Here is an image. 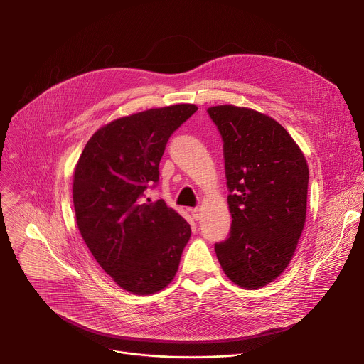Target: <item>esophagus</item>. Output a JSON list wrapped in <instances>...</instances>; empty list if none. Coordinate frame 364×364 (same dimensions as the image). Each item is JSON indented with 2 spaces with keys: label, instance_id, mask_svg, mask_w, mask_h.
<instances>
[{
  "label": "esophagus",
  "instance_id": "esophagus-1",
  "mask_svg": "<svg viewBox=\"0 0 364 364\" xmlns=\"http://www.w3.org/2000/svg\"><path fill=\"white\" fill-rule=\"evenodd\" d=\"M191 212V216L196 219V220H200L201 219V209H198V207H194V209H190Z\"/></svg>",
  "mask_w": 364,
  "mask_h": 364
}]
</instances>
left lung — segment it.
<instances>
[{
  "label": "left lung",
  "mask_w": 364,
  "mask_h": 364,
  "mask_svg": "<svg viewBox=\"0 0 364 364\" xmlns=\"http://www.w3.org/2000/svg\"><path fill=\"white\" fill-rule=\"evenodd\" d=\"M223 138L232 229L215 250L226 277L257 289L289 265L306 218L308 166L274 118L245 107L207 109Z\"/></svg>",
  "instance_id": "left-lung-1"
}]
</instances>
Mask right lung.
Returning a JSON list of instances; mask_svg holds the SVG:
<instances>
[{"mask_svg": "<svg viewBox=\"0 0 364 364\" xmlns=\"http://www.w3.org/2000/svg\"><path fill=\"white\" fill-rule=\"evenodd\" d=\"M196 111L178 103L118 118L90 136L75 167L79 232L100 268L131 294L164 289L190 239V225L164 200L144 198L159 181L168 138Z\"/></svg>", "mask_w": 364, "mask_h": 364, "instance_id": "right-lung-1", "label": "right lung"}]
</instances>
